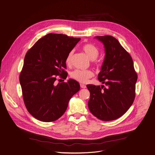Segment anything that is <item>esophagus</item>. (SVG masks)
Listing matches in <instances>:
<instances>
[{"label":"esophagus","instance_id":"obj_1","mask_svg":"<svg viewBox=\"0 0 155 155\" xmlns=\"http://www.w3.org/2000/svg\"><path fill=\"white\" fill-rule=\"evenodd\" d=\"M80 87H81V88H86V85H84V84H80Z\"/></svg>","mask_w":155,"mask_h":155}]
</instances>
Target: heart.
<instances>
[{
  "mask_svg": "<svg viewBox=\"0 0 155 155\" xmlns=\"http://www.w3.org/2000/svg\"><path fill=\"white\" fill-rule=\"evenodd\" d=\"M82 49L84 51V52L88 57V58L91 60H92L93 63L97 64L98 63L96 61V59L98 56L99 51L98 49L95 45L91 44H86L83 45ZM73 55L74 50H71L68 54L66 59V63L67 64L70 65L71 64ZM92 76L93 72L91 70L75 69L71 73V77L72 78L81 83L86 82L87 80Z\"/></svg>",
  "mask_w": 155,
  "mask_h": 155,
  "instance_id": "obj_1",
  "label": "heart"
}]
</instances>
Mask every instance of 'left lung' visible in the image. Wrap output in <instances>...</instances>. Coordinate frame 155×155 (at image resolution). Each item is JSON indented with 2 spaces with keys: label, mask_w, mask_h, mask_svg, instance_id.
I'll list each match as a JSON object with an SVG mask.
<instances>
[{
  "label": "left lung",
  "mask_w": 155,
  "mask_h": 155,
  "mask_svg": "<svg viewBox=\"0 0 155 155\" xmlns=\"http://www.w3.org/2000/svg\"><path fill=\"white\" fill-rule=\"evenodd\" d=\"M105 48V58L98 75L105 84H87L90 92L88 108L97 118L104 121L117 119L132 105L137 77L130 55L111 36H95Z\"/></svg>",
  "instance_id": "obj_1"
}]
</instances>
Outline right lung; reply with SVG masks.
Listing matches in <instances>:
<instances>
[{
	"instance_id": "obj_1",
	"label": "right lung",
	"mask_w": 155,
	"mask_h": 155,
	"mask_svg": "<svg viewBox=\"0 0 155 155\" xmlns=\"http://www.w3.org/2000/svg\"><path fill=\"white\" fill-rule=\"evenodd\" d=\"M80 38L48 33L27 51L19 76L25 105L36 119L49 122L65 113L69 100L80 89L78 81L55 83L56 76L67 77L66 59Z\"/></svg>"
}]
</instances>
